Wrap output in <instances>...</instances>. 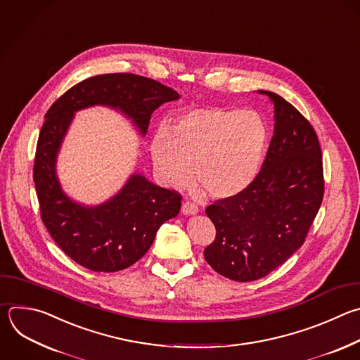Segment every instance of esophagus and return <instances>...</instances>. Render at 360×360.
Returning <instances> with one entry per match:
<instances>
[{"label":"esophagus","instance_id":"1","mask_svg":"<svg viewBox=\"0 0 360 360\" xmlns=\"http://www.w3.org/2000/svg\"><path fill=\"white\" fill-rule=\"evenodd\" d=\"M181 212L184 214H195V213H198V206L192 202H184L181 206Z\"/></svg>","mask_w":360,"mask_h":360}]
</instances>
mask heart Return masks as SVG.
<instances>
[{"label":"heart","mask_w":360,"mask_h":360,"mask_svg":"<svg viewBox=\"0 0 360 360\" xmlns=\"http://www.w3.org/2000/svg\"><path fill=\"white\" fill-rule=\"evenodd\" d=\"M267 126L255 110L196 107L182 112L171 131L154 136V167L167 186H184L193 174L214 199L245 192L260 172Z\"/></svg>","instance_id":"obj_1"}]
</instances>
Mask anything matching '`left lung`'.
Here are the masks:
<instances>
[{"mask_svg": "<svg viewBox=\"0 0 360 360\" xmlns=\"http://www.w3.org/2000/svg\"><path fill=\"white\" fill-rule=\"evenodd\" d=\"M274 103V136L263 167L240 195L206 207L216 227L205 260L220 276L248 283L284 264L305 242L323 198L322 153L314 127L285 98Z\"/></svg>", "mask_w": 360, "mask_h": 360, "instance_id": "1", "label": "left lung"}]
</instances>
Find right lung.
I'll list each match as a JSON object with an SVG mask.
<instances>
[{
  "label": "right lung",
  "instance_id": "obj_1",
  "mask_svg": "<svg viewBox=\"0 0 360 360\" xmlns=\"http://www.w3.org/2000/svg\"><path fill=\"white\" fill-rule=\"evenodd\" d=\"M178 98L174 89L157 80L108 73L75 84L46 111L34 164L41 217L55 243L77 264L103 273L133 266L148 252L161 224L179 213L182 196L133 174L117 195L101 205L83 206L72 200L59 184L56 158L75 112L107 105L131 118L146 136L154 110Z\"/></svg>",
  "mask_w": 360,
  "mask_h": 360
}]
</instances>
